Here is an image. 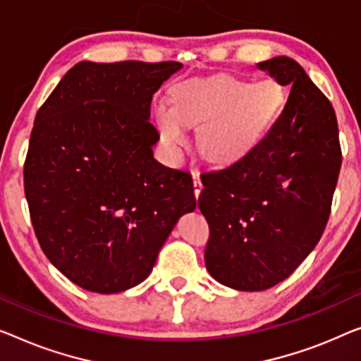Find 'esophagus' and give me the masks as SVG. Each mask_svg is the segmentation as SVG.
Segmentation results:
<instances>
[{
	"mask_svg": "<svg viewBox=\"0 0 361 361\" xmlns=\"http://www.w3.org/2000/svg\"><path fill=\"white\" fill-rule=\"evenodd\" d=\"M191 175H192V186H195V196L197 199L199 195H201V191H202V183H201V180H199L197 170H192Z\"/></svg>",
	"mask_w": 361,
	"mask_h": 361,
	"instance_id": "34e87169",
	"label": "esophagus"
}]
</instances>
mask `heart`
<instances>
[{
    "mask_svg": "<svg viewBox=\"0 0 361 361\" xmlns=\"http://www.w3.org/2000/svg\"><path fill=\"white\" fill-rule=\"evenodd\" d=\"M283 87L276 79L250 82L227 74L183 80L171 89V106L155 105V125L165 149L178 155L185 126H199L197 144L212 162H233L256 146L281 113Z\"/></svg>",
    "mask_w": 361,
    "mask_h": 361,
    "instance_id": "heart-1",
    "label": "heart"
}]
</instances>
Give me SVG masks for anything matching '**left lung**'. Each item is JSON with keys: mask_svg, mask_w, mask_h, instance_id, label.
I'll return each instance as SVG.
<instances>
[{"mask_svg": "<svg viewBox=\"0 0 361 361\" xmlns=\"http://www.w3.org/2000/svg\"><path fill=\"white\" fill-rule=\"evenodd\" d=\"M292 85L281 116L248 154L201 175L209 224L204 259L215 281L241 292L282 282L321 238L341 171L336 111L288 56L257 63Z\"/></svg>", "mask_w": 361, "mask_h": 361, "instance_id": "left-lung-1", "label": "left lung"}]
</instances>
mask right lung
Wrapping results in <instances>:
<instances>
[{
    "label": "right lung",
    "instance_id": "obj_1",
    "mask_svg": "<svg viewBox=\"0 0 361 361\" xmlns=\"http://www.w3.org/2000/svg\"><path fill=\"white\" fill-rule=\"evenodd\" d=\"M181 63L80 61L37 111L24 190L50 262L89 292L146 281L183 214L192 178L154 159L150 102Z\"/></svg>",
    "mask_w": 361,
    "mask_h": 361
}]
</instances>
